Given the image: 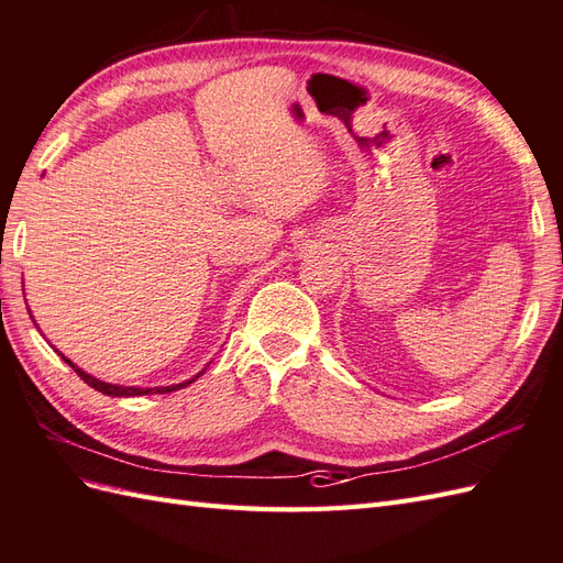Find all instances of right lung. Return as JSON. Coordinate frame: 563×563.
I'll list each match as a JSON object with an SVG mask.
<instances>
[{
    "mask_svg": "<svg viewBox=\"0 0 563 563\" xmlns=\"http://www.w3.org/2000/svg\"><path fill=\"white\" fill-rule=\"evenodd\" d=\"M62 358H64V355H62ZM64 361H66V358H64ZM66 363L76 369L78 377L84 379L88 387L98 389V391H102V394H107V396H145V394H169V391H176V389H181V387H188L190 382H196V379H198V375H196L194 379L181 382V385H174V387H155V389H141V387H121V385H109V382H102V379H95L92 375H88V373H84V369H80V367H76L71 361H66Z\"/></svg>",
    "mask_w": 563,
    "mask_h": 563,
    "instance_id": "1",
    "label": "right lung"
}]
</instances>
